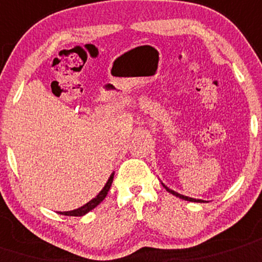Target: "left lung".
<instances>
[{
	"mask_svg": "<svg viewBox=\"0 0 262 262\" xmlns=\"http://www.w3.org/2000/svg\"><path fill=\"white\" fill-rule=\"evenodd\" d=\"M161 184L164 185V188H165V189L167 190V192H169V193H171V194H174L175 197H179V199L184 200V201H190V202H204V201H202V200H195V199H192V197H188V195H183V194H180V193L175 192V190L170 189L169 187H166V185H165L164 183H161Z\"/></svg>",
	"mask_w": 262,
	"mask_h": 262,
	"instance_id": "obj_1",
	"label": "left lung"
}]
</instances>
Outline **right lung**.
Wrapping results in <instances>:
<instances>
[{
    "label": "right lung",
    "mask_w": 262,
    "mask_h": 262,
    "mask_svg": "<svg viewBox=\"0 0 262 262\" xmlns=\"http://www.w3.org/2000/svg\"><path fill=\"white\" fill-rule=\"evenodd\" d=\"M113 179H114V172L110 175V178H108V180L106 182L105 187L101 189V192L98 193L97 195H96L95 199L91 200L90 202H87L85 205H83L82 207H79V209H75L73 210V211H63V212H58V214L61 215H67V216H83V215L88 214L90 211H92L93 209H95L96 206H98V205L101 204V202L103 201V200L106 199V195H107V192L110 190V187L111 184H113Z\"/></svg>",
    "instance_id": "1"
}]
</instances>
